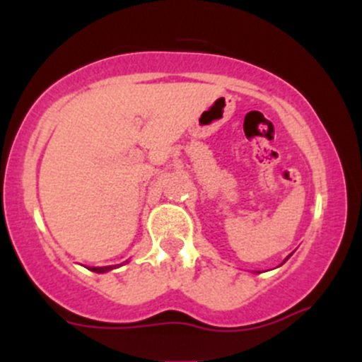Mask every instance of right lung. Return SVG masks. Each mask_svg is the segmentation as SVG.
<instances>
[{
  "mask_svg": "<svg viewBox=\"0 0 362 362\" xmlns=\"http://www.w3.org/2000/svg\"><path fill=\"white\" fill-rule=\"evenodd\" d=\"M113 268H115V266H103V268H89V269H90V272H94V273H107Z\"/></svg>",
  "mask_w": 362,
  "mask_h": 362,
  "instance_id": "right-lung-1",
  "label": "right lung"
}]
</instances>
